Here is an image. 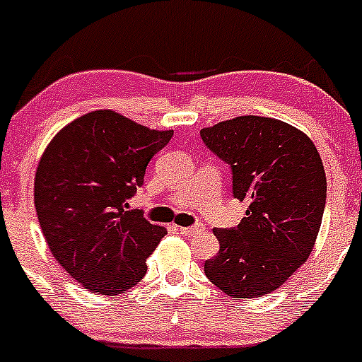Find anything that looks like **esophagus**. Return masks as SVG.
<instances>
[{"mask_svg": "<svg viewBox=\"0 0 362 362\" xmlns=\"http://www.w3.org/2000/svg\"><path fill=\"white\" fill-rule=\"evenodd\" d=\"M177 229L178 233H180V235H184V236H192L194 235V233H198V231H202L203 229V226L202 224H196V226H189V228H182V226H177Z\"/></svg>", "mask_w": 362, "mask_h": 362, "instance_id": "34e87169", "label": "esophagus"}]
</instances>
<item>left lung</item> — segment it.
Returning a JSON list of instances; mask_svg holds the SVG:
<instances>
[{
	"label": "left lung",
	"instance_id": "1",
	"mask_svg": "<svg viewBox=\"0 0 362 362\" xmlns=\"http://www.w3.org/2000/svg\"><path fill=\"white\" fill-rule=\"evenodd\" d=\"M202 140L229 164L233 196L249 203L236 228L214 229L215 257L204 275L233 298L279 289L308 259L326 206V173L303 131L269 117L243 115L202 129Z\"/></svg>",
	"mask_w": 362,
	"mask_h": 362
}]
</instances>
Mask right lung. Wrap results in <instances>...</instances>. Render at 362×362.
Here are the masks:
<instances>
[{"label":"right lung","instance_id":"1","mask_svg":"<svg viewBox=\"0 0 362 362\" xmlns=\"http://www.w3.org/2000/svg\"><path fill=\"white\" fill-rule=\"evenodd\" d=\"M171 136L96 110L63 127L43 152L35 177L40 228L57 262L86 289L120 294L147 273L166 229L127 211V199Z\"/></svg>","mask_w":362,"mask_h":362}]
</instances>
